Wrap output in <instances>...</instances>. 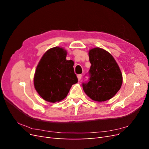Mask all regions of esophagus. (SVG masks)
Segmentation results:
<instances>
[{"label": "esophagus", "instance_id": "obj_1", "mask_svg": "<svg viewBox=\"0 0 149 149\" xmlns=\"http://www.w3.org/2000/svg\"><path fill=\"white\" fill-rule=\"evenodd\" d=\"M77 77H78V80L79 81H80V79H81V77H82V74H78L77 75Z\"/></svg>", "mask_w": 149, "mask_h": 149}]
</instances>
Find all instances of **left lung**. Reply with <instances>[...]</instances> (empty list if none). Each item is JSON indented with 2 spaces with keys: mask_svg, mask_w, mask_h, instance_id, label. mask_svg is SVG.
I'll use <instances>...</instances> for the list:
<instances>
[{
  "mask_svg": "<svg viewBox=\"0 0 149 149\" xmlns=\"http://www.w3.org/2000/svg\"><path fill=\"white\" fill-rule=\"evenodd\" d=\"M89 81L83 84L86 95L92 100L103 102L110 100L119 91L123 84V75L111 54L101 48L89 51Z\"/></svg>",
  "mask_w": 149,
  "mask_h": 149,
  "instance_id": "1",
  "label": "left lung"
}]
</instances>
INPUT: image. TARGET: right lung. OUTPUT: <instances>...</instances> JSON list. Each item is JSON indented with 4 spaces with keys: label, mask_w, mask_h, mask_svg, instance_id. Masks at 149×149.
Wrapping results in <instances>:
<instances>
[{
    "label": "right lung",
    "mask_w": 149,
    "mask_h": 149,
    "mask_svg": "<svg viewBox=\"0 0 149 149\" xmlns=\"http://www.w3.org/2000/svg\"><path fill=\"white\" fill-rule=\"evenodd\" d=\"M66 50L53 47L44 53L36 68L33 83L44 100L55 103L67 96L72 85L78 80L74 72V62L66 59Z\"/></svg>",
    "instance_id": "right-lung-1"
}]
</instances>
